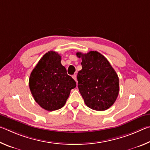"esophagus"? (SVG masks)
Returning a JSON list of instances; mask_svg holds the SVG:
<instances>
[{
    "mask_svg": "<svg viewBox=\"0 0 150 150\" xmlns=\"http://www.w3.org/2000/svg\"><path fill=\"white\" fill-rule=\"evenodd\" d=\"M72 77H73V79H74L75 81H77V75H73L72 76Z\"/></svg>",
    "mask_w": 150,
    "mask_h": 150,
    "instance_id": "obj_1",
    "label": "esophagus"
}]
</instances>
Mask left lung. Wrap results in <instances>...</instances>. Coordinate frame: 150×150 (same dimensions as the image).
Instances as JSON below:
<instances>
[{"instance_id":"8db88e82","label":"left lung","mask_w":150,"mask_h":150,"mask_svg":"<svg viewBox=\"0 0 150 150\" xmlns=\"http://www.w3.org/2000/svg\"><path fill=\"white\" fill-rule=\"evenodd\" d=\"M82 59L78 72V88L85 105L93 110L103 111L110 107L119 93V79L107 59L96 51L77 52Z\"/></svg>"}]
</instances>
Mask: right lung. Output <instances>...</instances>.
Wrapping results in <instances>:
<instances>
[{
    "label": "right lung",
    "instance_id": "add662e5",
    "mask_svg": "<svg viewBox=\"0 0 150 150\" xmlns=\"http://www.w3.org/2000/svg\"><path fill=\"white\" fill-rule=\"evenodd\" d=\"M60 55L50 51L44 55L32 70L29 87L34 100L45 110H56L65 105L70 91L76 87L61 63Z\"/></svg>",
    "mask_w": 150,
    "mask_h": 150
}]
</instances>
